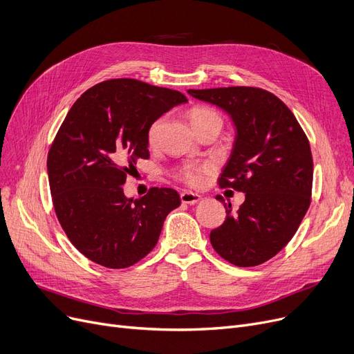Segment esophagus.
I'll return each instance as SVG.
<instances>
[{
	"instance_id": "1",
	"label": "esophagus",
	"mask_w": 354,
	"mask_h": 354,
	"mask_svg": "<svg viewBox=\"0 0 354 354\" xmlns=\"http://www.w3.org/2000/svg\"><path fill=\"white\" fill-rule=\"evenodd\" d=\"M180 198L183 203H186V205H196L197 201L201 200V196L197 193H192V192H183L180 194Z\"/></svg>"
}]
</instances>
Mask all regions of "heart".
Listing matches in <instances>:
<instances>
[{
    "label": "heart",
    "mask_w": 354,
    "mask_h": 354,
    "mask_svg": "<svg viewBox=\"0 0 354 354\" xmlns=\"http://www.w3.org/2000/svg\"><path fill=\"white\" fill-rule=\"evenodd\" d=\"M189 118H190V122L194 129L207 124V122H212V121L222 122L221 115H218L214 109L207 108V106L192 108L189 111ZM161 124H162V118H158V120H156L153 124L149 125V128L147 131V141L149 145H154L157 142ZM209 168L210 167L207 164H192V162L184 164L176 171V177L186 184H189V186L196 187L201 183V180H203V174L209 170Z\"/></svg>",
    "instance_id": "heart-1"
}]
</instances>
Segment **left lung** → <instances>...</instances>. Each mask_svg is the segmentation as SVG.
I'll list each match as a JSON object with an SVG mask.
<instances>
[{
    "mask_svg": "<svg viewBox=\"0 0 354 354\" xmlns=\"http://www.w3.org/2000/svg\"><path fill=\"white\" fill-rule=\"evenodd\" d=\"M189 93L223 108L238 129L217 183L246 198L233 214L225 203L226 221L210 232V243L233 265H261L292 239L310 207L314 167L308 138L291 109L265 89L230 86Z\"/></svg>",
    "mask_w": 354,
    "mask_h": 354,
    "instance_id": "left-lung-1",
    "label": "left lung"
}]
</instances>
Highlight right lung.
Wrapping results in <instances>:
<instances>
[{"label": "right lung", "instance_id": "right-lung-1", "mask_svg": "<svg viewBox=\"0 0 354 354\" xmlns=\"http://www.w3.org/2000/svg\"><path fill=\"white\" fill-rule=\"evenodd\" d=\"M184 102L178 91L124 77L97 83L67 112L47 154L50 193L66 236L92 262L111 269L137 263L180 206L174 189L151 187L132 200L122 186L149 157V125Z\"/></svg>", "mask_w": 354, "mask_h": 354}]
</instances>
